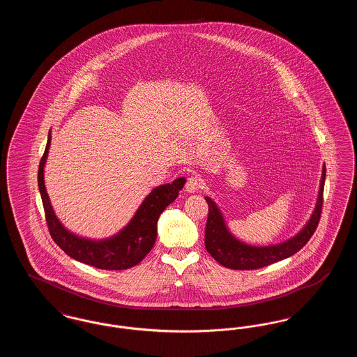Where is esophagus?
<instances>
[{
	"instance_id": "esophagus-1",
	"label": "esophagus",
	"mask_w": 357,
	"mask_h": 357,
	"mask_svg": "<svg viewBox=\"0 0 357 357\" xmlns=\"http://www.w3.org/2000/svg\"><path fill=\"white\" fill-rule=\"evenodd\" d=\"M204 187V179L201 178V175L198 174H192L188 179H187L186 188L187 192H197Z\"/></svg>"
}]
</instances>
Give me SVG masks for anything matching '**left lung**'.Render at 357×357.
<instances>
[{
  "instance_id": "8db88e82",
  "label": "left lung",
  "mask_w": 357,
  "mask_h": 357,
  "mask_svg": "<svg viewBox=\"0 0 357 357\" xmlns=\"http://www.w3.org/2000/svg\"><path fill=\"white\" fill-rule=\"evenodd\" d=\"M325 172L326 169L324 166L317 204L305 227L296 237L290 238L280 245L266 248L249 246L233 237L226 229L218 207L210 198L206 197V202L208 204V215L204 229V246L208 255L225 268L234 271H255L296 255L314 234L321 218Z\"/></svg>"
}]
</instances>
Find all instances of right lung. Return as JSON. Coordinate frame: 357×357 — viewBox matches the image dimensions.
I'll use <instances>...</instances> for the list:
<instances>
[{
  "label": "right lung",
  "instance_id": "1",
  "mask_svg": "<svg viewBox=\"0 0 357 357\" xmlns=\"http://www.w3.org/2000/svg\"><path fill=\"white\" fill-rule=\"evenodd\" d=\"M51 146L47 147L38 166V188L52 239L70 258L104 271H124L135 266L150 253L156 239V223L163 210L175 201L186 179L178 178L172 183L156 187L137 208L135 217L118 236L105 241H89L69 233L56 218L44 185V165Z\"/></svg>",
  "mask_w": 357,
  "mask_h": 357
}]
</instances>
